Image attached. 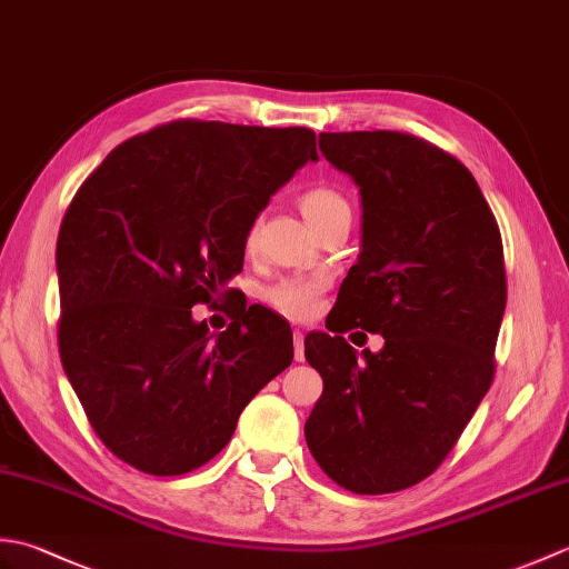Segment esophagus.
I'll return each mask as SVG.
<instances>
[{"label": "esophagus", "instance_id": "obj_1", "mask_svg": "<svg viewBox=\"0 0 569 569\" xmlns=\"http://www.w3.org/2000/svg\"><path fill=\"white\" fill-rule=\"evenodd\" d=\"M293 355H296V361L306 359V335L300 330L293 332Z\"/></svg>", "mask_w": 569, "mask_h": 569}]
</instances>
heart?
<instances>
[{"mask_svg": "<svg viewBox=\"0 0 569 569\" xmlns=\"http://www.w3.org/2000/svg\"><path fill=\"white\" fill-rule=\"evenodd\" d=\"M298 208L306 214L310 227L320 232L322 227L340 220V217H352V208H349L347 198L340 190L330 186H312L306 192H300ZM259 244V222H251L244 234V249L253 251ZM322 291L320 281L312 278H286V281L273 283L266 291V300L283 316L293 320H306L318 310V298Z\"/></svg>", "mask_w": 569, "mask_h": 569, "instance_id": "b5f03b06", "label": "heart"}]
</instances>
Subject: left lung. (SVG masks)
Here are the masks:
<instances>
[{
  "mask_svg": "<svg viewBox=\"0 0 569 569\" xmlns=\"http://www.w3.org/2000/svg\"><path fill=\"white\" fill-rule=\"evenodd\" d=\"M320 151L359 188L361 253L330 332L306 337L322 377L306 442L335 485L401 491L442 465L493 381L501 232L475 176L428 141L322 131ZM355 327L381 333L382 352L349 348Z\"/></svg>",
  "mask_w": 569,
  "mask_h": 569,
  "instance_id": "left-lung-1",
  "label": "left lung"
}]
</instances>
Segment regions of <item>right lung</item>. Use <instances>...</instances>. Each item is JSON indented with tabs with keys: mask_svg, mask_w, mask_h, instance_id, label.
Listing matches in <instances>:
<instances>
[{
	"mask_svg": "<svg viewBox=\"0 0 569 569\" xmlns=\"http://www.w3.org/2000/svg\"><path fill=\"white\" fill-rule=\"evenodd\" d=\"M306 127L178 119L107 156L58 232V349L90 426L153 477L202 467L241 410L293 361L271 310L212 335L192 308L244 266V234L300 166Z\"/></svg>",
	"mask_w": 569,
	"mask_h": 569,
	"instance_id": "1",
	"label": "right lung"
}]
</instances>
